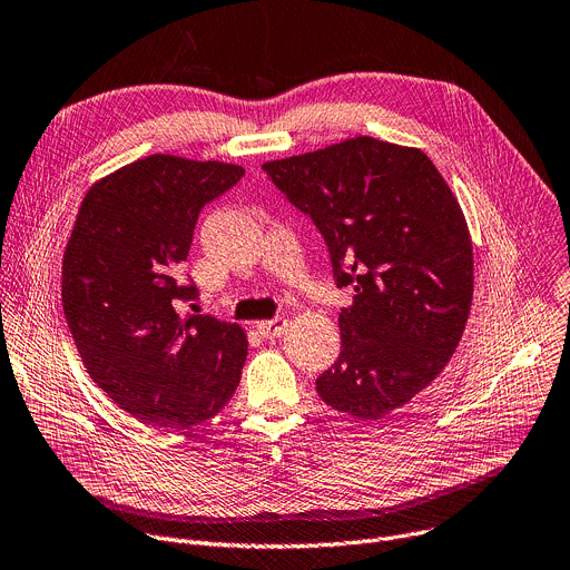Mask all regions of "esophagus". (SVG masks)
I'll use <instances>...</instances> for the list:
<instances>
[{"label":"esophagus","mask_w":570,"mask_h":570,"mask_svg":"<svg viewBox=\"0 0 570 570\" xmlns=\"http://www.w3.org/2000/svg\"><path fill=\"white\" fill-rule=\"evenodd\" d=\"M258 332L265 336V338H275V336H282L288 327V321L286 318H271V321H261L258 325Z\"/></svg>","instance_id":"obj_1"}]
</instances>
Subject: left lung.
Listing matches in <instances>:
<instances>
[{
    "instance_id": "1",
    "label": "left lung",
    "mask_w": 570,
    "mask_h": 570,
    "mask_svg": "<svg viewBox=\"0 0 570 570\" xmlns=\"http://www.w3.org/2000/svg\"><path fill=\"white\" fill-rule=\"evenodd\" d=\"M263 171L318 226L336 286H353L341 355L316 392L381 420L435 381L465 332L474 256L461 204L422 148L366 135Z\"/></svg>"
}]
</instances>
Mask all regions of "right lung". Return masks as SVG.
Listing matches in <instances>:
<instances>
[{"instance_id":"1","label":"right lung","mask_w":570,"mask_h":570,"mask_svg":"<svg viewBox=\"0 0 570 570\" xmlns=\"http://www.w3.org/2000/svg\"><path fill=\"white\" fill-rule=\"evenodd\" d=\"M245 169L156 154L96 180L61 268V305L91 381L141 424L180 431L234 396L247 357L238 323L183 314L176 277L202 208Z\"/></svg>"}]
</instances>
